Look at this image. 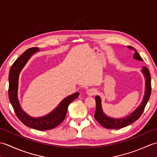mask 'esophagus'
<instances>
[{
    "label": "esophagus",
    "mask_w": 157,
    "mask_h": 157,
    "mask_svg": "<svg viewBox=\"0 0 157 157\" xmlns=\"http://www.w3.org/2000/svg\"><path fill=\"white\" fill-rule=\"evenodd\" d=\"M96 92H97V90L95 88H90V89H88L87 90V94L89 96L94 95L96 94Z\"/></svg>",
    "instance_id": "34e87169"
}]
</instances>
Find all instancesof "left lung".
Masks as SVG:
<instances>
[{"label": "left lung", "instance_id": "1", "mask_svg": "<svg viewBox=\"0 0 157 157\" xmlns=\"http://www.w3.org/2000/svg\"><path fill=\"white\" fill-rule=\"evenodd\" d=\"M128 48L130 49H134L132 46H128ZM134 58L139 60V61H143V59L138 52L135 50V54L134 55ZM142 73L146 78V89H145V94L144 96V98L142 101L140 105L136 109L135 111L128 116L125 117L124 118L121 119H113L111 117H109L104 114L101 107V100L98 96L95 97L96 101V111L94 113V118L96 119L100 124L102 125L104 128L107 129H120L124 127L128 126L134 122L136 120L138 119L142 115L143 111H144V108L147 104L150 96L151 94V74L148 69L146 67H143L142 69Z\"/></svg>", "mask_w": 157, "mask_h": 157}]
</instances>
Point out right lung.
<instances>
[{
	"instance_id": "right-lung-1",
	"label": "right lung",
	"mask_w": 157,
	"mask_h": 157,
	"mask_svg": "<svg viewBox=\"0 0 157 157\" xmlns=\"http://www.w3.org/2000/svg\"><path fill=\"white\" fill-rule=\"evenodd\" d=\"M38 51L37 47L28 48L13 63L9 75V98L15 114L18 119L25 125L33 129L43 131L55 128L63 120L67 112L68 106L73 100L78 97L79 93L76 92L65 98L61 101L54 111L42 117L34 118L29 116L23 111L18 101L17 89L19 73L26 64L31 56Z\"/></svg>"
}]
</instances>
